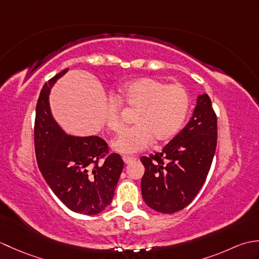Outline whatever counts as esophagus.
Listing matches in <instances>:
<instances>
[{"instance_id":"1","label":"esophagus","mask_w":259,"mask_h":259,"mask_svg":"<svg viewBox=\"0 0 259 259\" xmlns=\"http://www.w3.org/2000/svg\"><path fill=\"white\" fill-rule=\"evenodd\" d=\"M122 159H123V161H124V163H131L133 161H135L136 160V158L135 157H128V156H123L122 157Z\"/></svg>"}]
</instances>
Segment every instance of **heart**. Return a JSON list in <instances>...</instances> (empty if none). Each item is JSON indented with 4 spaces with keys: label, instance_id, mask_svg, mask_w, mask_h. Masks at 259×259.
Wrapping results in <instances>:
<instances>
[{
    "label": "heart",
    "instance_id": "b5f03b06",
    "mask_svg": "<svg viewBox=\"0 0 259 259\" xmlns=\"http://www.w3.org/2000/svg\"><path fill=\"white\" fill-rule=\"evenodd\" d=\"M118 98L128 107L137 109L136 124L121 131L112 142L113 150L122 155L144 150L153 140L171 138L183 126L189 110V96L183 85H167L153 78H140L123 84ZM119 102L110 97L104 106V122L112 131L120 130L122 125Z\"/></svg>",
    "mask_w": 259,
    "mask_h": 259
}]
</instances>
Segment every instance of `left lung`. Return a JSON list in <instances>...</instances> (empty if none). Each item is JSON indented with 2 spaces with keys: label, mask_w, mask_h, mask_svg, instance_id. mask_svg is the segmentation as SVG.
<instances>
[{
  "label": "left lung",
  "mask_w": 259,
  "mask_h": 259,
  "mask_svg": "<svg viewBox=\"0 0 259 259\" xmlns=\"http://www.w3.org/2000/svg\"><path fill=\"white\" fill-rule=\"evenodd\" d=\"M217 146V115L208 95L197 98L192 117L161 152L141 157L145 202L172 213L188 206L205 184Z\"/></svg>",
  "instance_id": "left-lung-1"
}]
</instances>
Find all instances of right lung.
I'll return each instance as SVG.
<instances>
[{
  "instance_id": "add662e5",
  "label": "right lung",
  "mask_w": 259,
  "mask_h": 259,
  "mask_svg": "<svg viewBox=\"0 0 259 259\" xmlns=\"http://www.w3.org/2000/svg\"><path fill=\"white\" fill-rule=\"evenodd\" d=\"M68 70L46 82L37 99L34 122L36 162L54 195L70 210L91 216L111 203L123 160L118 153H109L108 144L100 137L67 135L54 120L49 95Z\"/></svg>"
}]
</instances>
